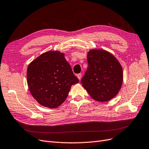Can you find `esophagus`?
<instances>
[{
    "instance_id": "obj_1",
    "label": "esophagus",
    "mask_w": 149,
    "mask_h": 149,
    "mask_svg": "<svg viewBox=\"0 0 149 149\" xmlns=\"http://www.w3.org/2000/svg\"><path fill=\"white\" fill-rule=\"evenodd\" d=\"M77 78L80 80L81 79V74H78L77 75Z\"/></svg>"
}]
</instances>
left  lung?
<instances>
[{"mask_svg": "<svg viewBox=\"0 0 149 149\" xmlns=\"http://www.w3.org/2000/svg\"><path fill=\"white\" fill-rule=\"evenodd\" d=\"M88 68L81 80L91 97L98 102H108L116 96L123 84V69L109 52L93 49L87 54Z\"/></svg>", "mask_w": 149, "mask_h": 149, "instance_id": "left-lung-1", "label": "left lung"}]
</instances>
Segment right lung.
Returning <instances> with one entry per match:
<instances>
[{"label": "right lung", "instance_id": "right-lung-1", "mask_svg": "<svg viewBox=\"0 0 149 149\" xmlns=\"http://www.w3.org/2000/svg\"><path fill=\"white\" fill-rule=\"evenodd\" d=\"M28 88L42 106L54 108L63 103L71 86L79 82L64 54L47 51L37 57L27 69Z\"/></svg>", "mask_w": 149, "mask_h": 149}]
</instances>
